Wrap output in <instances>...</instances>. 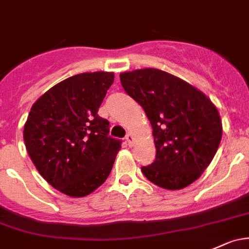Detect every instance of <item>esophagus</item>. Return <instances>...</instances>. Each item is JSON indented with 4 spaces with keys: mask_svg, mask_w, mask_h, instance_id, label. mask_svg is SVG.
<instances>
[{
    "mask_svg": "<svg viewBox=\"0 0 249 249\" xmlns=\"http://www.w3.org/2000/svg\"><path fill=\"white\" fill-rule=\"evenodd\" d=\"M125 140H126V143L129 144V146H132L133 144H135V136H133L132 133H127Z\"/></svg>",
    "mask_w": 249,
    "mask_h": 249,
    "instance_id": "esophagus-1",
    "label": "esophagus"
}]
</instances>
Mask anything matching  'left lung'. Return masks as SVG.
<instances>
[{"mask_svg": "<svg viewBox=\"0 0 249 249\" xmlns=\"http://www.w3.org/2000/svg\"><path fill=\"white\" fill-rule=\"evenodd\" d=\"M120 82L153 127L156 159L142 167L146 179L171 191L196 181L221 143L222 120L213 101L186 81L155 68L122 72Z\"/></svg>", "mask_w": 249, "mask_h": 249, "instance_id": "1", "label": "left lung"}]
</instances>
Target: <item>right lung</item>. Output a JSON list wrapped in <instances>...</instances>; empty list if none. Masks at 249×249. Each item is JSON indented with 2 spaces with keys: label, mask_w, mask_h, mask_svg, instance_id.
Instances as JSON below:
<instances>
[{
  "label": "right lung",
  "mask_w": 249,
  "mask_h": 249,
  "mask_svg": "<svg viewBox=\"0 0 249 249\" xmlns=\"http://www.w3.org/2000/svg\"><path fill=\"white\" fill-rule=\"evenodd\" d=\"M113 72H83L65 78L31 107L23 141L41 177L72 198L90 195L106 181L120 141L108 137V120L99 107Z\"/></svg>",
  "instance_id": "right-lung-1"
}]
</instances>
